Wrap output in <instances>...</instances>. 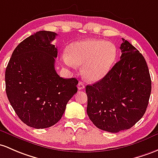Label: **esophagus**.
Listing matches in <instances>:
<instances>
[{
    "label": "esophagus",
    "mask_w": 158,
    "mask_h": 158,
    "mask_svg": "<svg viewBox=\"0 0 158 158\" xmlns=\"http://www.w3.org/2000/svg\"><path fill=\"white\" fill-rule=\"evenodd\" d=\"M77 88H78V89H83L85 88V85H84V84L83 82H81V81H80L78 83V84H77Z\"/></svg>",
    "instance_id": "esophagus-1"
}]
</instances>
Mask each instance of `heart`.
<instances>
[{
    "mask_svg": "<svg viewBox=\"0 0 158 158\" xmlns=\"http://www.w3.org/2000/svg\"><path fill=\"white\" fill-rule=\"evenodd\" d=\"M62 57L68 66L83 65V76L91 82L102 79L108 74L117 56L113 44L97 39H86L72 44Z\"/></svg>",
    "mask_w": 158,
    "mask_h": 158,
    "instance_id": "obj_1",
    "label": "heart"
}]
</instances>
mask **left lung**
<instances>
[{
	"mask_svg": "<svg viewBox=\"0 0 158 158\" xmlns=\"http://www.w3.org/2000/svg\"><path fill=\"white\" fill-rule=\"evenodd\" d=\"M122 40L120 60L102 79L86 86L89 119L110 133L135 125L146 111L152 91L145 58L130 42Z\"/></svg>",
	"mask_w": 158,
	"mask_h": 158,
	"instance_id": "left-lung-1",
	"label": "left lung"
}]
</instances>
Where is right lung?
<instances>
[{
  "label": "right lung",
  "mask_w": 158,
  "mask_h": 158,
  "mask_svg": "<svg viewBox=\"0 0 158 158\" xmlns=\"http://www.w3.org/2000/svg\"><path fill=\"white\" fill-rule=\"evenodd\" d=\"M56 33L40 31L25 38L13 51L5 72L6 93L19 119L44 129L62 118L68 102L77 92L76 78L59 77L55 70Z\"/></svg>",
  "instance_id": "1"
}]
</instances>
